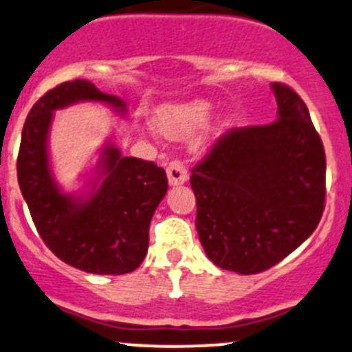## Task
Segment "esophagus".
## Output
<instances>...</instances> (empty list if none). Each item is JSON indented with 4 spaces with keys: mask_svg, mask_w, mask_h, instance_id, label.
<instances>
[{
    "mask_svg": "<svg viewBox=\"0 0 352 352\" xmlns=\"http://www.w3.org/2000/svg\"><path fill=\"white\" fill-rule=\"evenodd\" d=\"M166 173H168V181L171 186H177V184H183L188 181L186 166H184L183 161H179V160L169 162Z\"/></svg>",
    "mask_w": 352,
    "mask_h": 352,
    "instance_id": "34e87169",
    "label": "esophagus"
}]
</instances>
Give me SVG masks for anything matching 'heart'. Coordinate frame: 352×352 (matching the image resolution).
Listing matches in <instances>:
<instances>
[{"mask_svg":"<svg viewBox=\"0 0 352 352\" xmlns=\"http://www.w3.org/2000/svg\"><path fill=\"white\" fill-rule=\"evenodd\" d=\"M210 116L211 104L203 99L164 104L154 112V127L164 138L181 139L205 126Z\"/></svg>","mask_w":352,"mask_h":352,"instance_id":"b5f03b06","label":"heart"}]
</instances>
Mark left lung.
Returning <instances> with one entry per match:
<instances>
[{"label":"left lung","mask_w":352,"mask_h":352,"mask_svg":"<svg viewBox=\"0 0 352 352\" xmlns=\"http://www.w3.org/2000/svg\"><path fill=\"white\" fill-rule=\"evenodd\" d=\"M277 120L232 129L191 169L196 230L208 258L241 275L277 265L319 225L326 154L307 105L272 84Z\"/></svg>","instance_id":"obj_1"}]
</instances>
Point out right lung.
I'll return each instance as SVG.
<instances>
[{"instance_id":"add662e5","label":"right lung","mask_w":352,"mask_h":352,"mask_svg":"<svg viewBox=\"0 0 352 352\" xmlns=\"http://www.w3.org/2000/svg\"><path fill=\"white\" fill-rule=\"evenodd\" d=\"M104 102L126 114V102L90 82H63L33 105L18 153V184L48 248L69 265L97 275L135 270L149 245V225L168 191L164 169L153 161L120 156L111 141L102 149L89 192L60 190L50 169L48 132L54 112L77 102Z\"/></svg>"}]
</instances>
